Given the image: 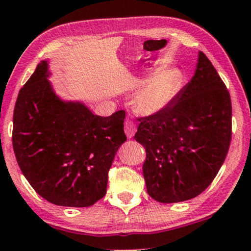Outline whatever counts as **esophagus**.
Listing matches in <instances>:
<instances>
[{
  "instance_id": "1",
  "label": "esophagus",
  "mask_w": 251,
  "mask_h": 251,
  "mask_svg": "<svg viewBox=\"0 0 251 251\" xmlns=\"http://www.w3.org/2000/svg\"><path fill=\"white\" fill-rule=\"evenodd\" d=\"M124 129H125V133L126 135H127V138L129 139V138H132L135 133V131H137V125L132 122L131 119H127L125 122V127H124Z\"/></svg>"
}]
</instances>
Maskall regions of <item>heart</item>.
Returning <instances> with one entry per match:
<instances>
[{
    "label": "heart",
    "instance_id": "obj_1",
    "mask_svg": "<svg viewBox=\"0 0 251 251\" xmlns=\"http://www.w3.org/2000/svg\"><path fill=\"white\" fill-rule=\"evenodd\" d=\"M180 87V74L176 68L157 70L140 86L133 97L135 111L154 114L163 111L176 97Z\"/></svg>",
    "mask_w": 251,
    "mask_h": 251
}]
</instances>
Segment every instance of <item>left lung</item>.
<instances>
[{
  "mask_svg": "<svg viewBox=\"0 0 251 251\" xmlns=\"http://www.w3.org/2000/svg\"><path fill=\"white\" fill-rule=\"evenodd\" d=\"M231 99L203 51L195 75L158 113L139 117L134 139L146 149L148 194L160 203L201 195L220 171L231 143Z\"/></svg>",
  "mask_w": 251,
  "mask_h": 251,
  "instance_id": "1",
  "label": "left lung"
}]
</instances>
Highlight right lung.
<instances>
[{"mask_svg": "<svg viewBox=\"0 0 251 251\" xmlns=\"http://www.w3.org/2000/svg\"><path fill=\"white\" fill-rule=\"evenodd\" d=\"M47 61L20 89L13 148L22 174L46 201L85 208L105 196L108 171L126 142L125 111L94 116L85 105L60 100L48 82Z\"/></svg>", "mask_w": 251, "mask_h": 251, "instance_id": "obj_1", "label": "right lung"}]
</instances>
